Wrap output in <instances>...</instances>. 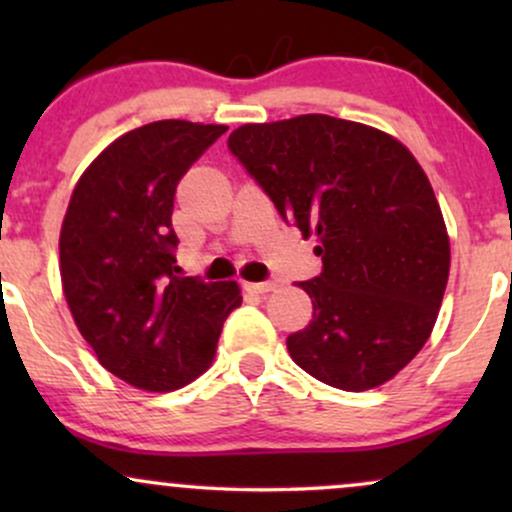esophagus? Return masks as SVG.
<instances>
[{"mask_svg": "<svg viewBox=\"0 0 512 512\" xmlns=\"http://www.w3.org/2000/svg\"><path fill=\"white\" fill-rule=\"evenodd\" d=\"M248 286V291H252V293H269V291H274L276 289V284L274 281H260V284H245Z\"/></svg>", "mask_w": 512, "mask_h": 512, "instance_id": "1", "label": "esophagus"}]
</instances>
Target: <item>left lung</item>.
Segmentation results:
<instances>
[{
  "label": "left lung",
  "mask_w": 512,
  "mask_h": 512,
  "mask_svg": "<svg viewBox=\"0 0 512 512\" xmlns=\"http://www.w3.org/2000/svg\"><path fill=\"white\" fill-rule=\"evenodd\" d=\"M228 151L286 223L317 236L322 272L301 281L313 320L289 334L293 361L320 383H387L431 334L450 240L416 158L380 129L330 115L243 125Z\"/></svg>",
  "instance_id": "8db88e82"
}]
</instances>
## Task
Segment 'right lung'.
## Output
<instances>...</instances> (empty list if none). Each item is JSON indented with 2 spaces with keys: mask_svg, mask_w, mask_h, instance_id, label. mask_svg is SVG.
<instances>
[{
  "mask_svg": "<svg viewBox=\"0 0 512 512\" xmlns=\"http://www.w3.org/2000/svg\"><path fill=\"white\" fill-rule=\"evenodd\" d=\"M223 125L151 122L122 134L81 180L60 233L64 296L105 370L149 392L178 390L211 366L236 281L182 276L175 187Z\"/></svg>",
  "mask_w": 512,
  "mask_h": 512,
  "instance_id": "1",
  "label": "right lung"
}]
</instances>
